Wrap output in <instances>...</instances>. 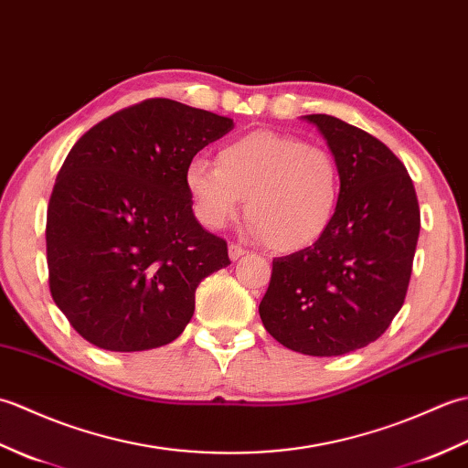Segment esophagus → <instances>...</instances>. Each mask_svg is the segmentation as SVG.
I'll use <instances>...</instances> for the list:
<instances>
[{"label": "esophagus", "mask_w": 468, "mask_h": 468, "mask_svg": "<svg viewBox=\"0 0 468 468\" xmlns=\"http://www.w3.org/2000/svg\"><path fill=\"white\" fill-rule=\"evenodd\" d=\"M247 253V250L245 247H241V245H237V243H231L229 245V257H231L233 261H237L239 260V257H243Z\"/></svg>", "instance_id": "esophagus-1"}]
</instances>
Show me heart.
<instances>
[{
	"mask_svg": "<svg viewBox=\"0 0 468 468\" xmlns=\"http://www.w3.org/2000/svg\"><path fill=\"white\" fill-rule=\"evenodd\" d=\"M197 217L221 229L245 213L277 251H300L325 233L342 193L335 156L292 134L253 131L223 144L217 165L193 158L185 171Z\"/></svg>",
	"mask_w": 468,
	"mask_h": 468,
	"instance_id": "b5f03b06",
	"label": "heart"
}]
</instances>
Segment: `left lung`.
Wrapping results in <instances>:
<instances>
[{
  "instance_id": "1",
  "label": "left lung",
  "mask_w": 468,
  "mask_h": 468,
  "mask_svg": "<svg viewBox=\"0 0 468 468\" xmlns=\"http://www.w3.org/2000/svg\"><path fill=\"white\" fill-rule=\"evenodd\" d=\"M305 118L340 165V203L312 247L273 260L260 315L293 352L342 356L376 342L400 312L420 208L409 171L384 143L335 116Z\"/></svg>"
}]
</instances>
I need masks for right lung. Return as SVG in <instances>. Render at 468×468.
<instances>
[{
  "mask_svg": "<svg viewBox=\"0 0 468 468\" xmlns=\"http://www.w3.org/2000/svg\"><path fill=\"white\" fill-rule=\"evenodd\" d=\"M231 128V118L148 98L68 153L48 203V283L84 340L141 352L183 334L198 283L231 263L227 241L195 218L185 171Z\"/></svg>",
  "mask_w": 468,
  "mask_h": 468,
  "instance_id": "obj_1",
  "label": "right lung"
}]
</instances>
